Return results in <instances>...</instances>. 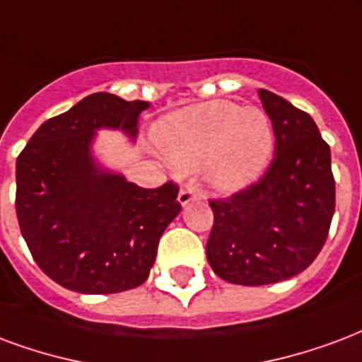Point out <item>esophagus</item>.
Returning a JSON list of instances; mask_svg holds the SVG:
<instances>
[{"label":"esophagus","mask_w":362,"mask_h":362,"mask_svg":"<svg viewBox=\"0 0 362 362\" xmlns=\"http://www.w3.org/2000/svg\"><path fill=\"white\" fill-rule=\"evenodd\" d=\"M199 189L195 188V186H184V188L178 192V202H180V205H188L189 202H194V199H197L199 197Z\"/></svg>","instance_id":"1"}]
</instances>
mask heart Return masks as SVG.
I'll return each instance as SVG.
<instances>
[{
  "mask_svg": "<svg viewBox=\"0 0 362 362\" xmlns=\"http://www.w3.org/2000/svg\"><path fill=\"white\" fill-rule=\"evenodd\" d=\"M155 138L174 167L194 170L207 163V180L221 192H238L255 182L274 151L267 115L232 101H211L168 115L155 128Z\"/></svg>",
  "mask_w": 362,
  "mask_h": 362,
  "instance_id": "1",
  "label": "heart"
}]
</instances>
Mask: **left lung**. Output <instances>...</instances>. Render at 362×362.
Returning <instances> with one entry per match:
<instances>
[{
  "mask_svg": "<svg viewBox=\"0 0 362 362\" xmlns=\"http://www.w3.org/2000/svg\"><path fill=\"white\" fill-rule=\"evenodd\" d=\"M274 130V157L263 176L224 199H209L207 261L216 276L264 286L296 276L320 253L336 209L330 146L309 113L259 90Z\"/></svg>",
  "mask_w": 362,
  "mask_h": 362,
  "instance_id": "left-lung-1",
  "label": "left lung"
}]
</instances>
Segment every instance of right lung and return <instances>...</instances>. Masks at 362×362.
<instances>
[{
  "mask_svg": "<svg viewBox=\"0 0 362 362\" xmlns=\"http://www.w3.org/2000/svg\"><path fill=\"white\" fill-rule=\"evenodd\" d=\"M147 101L88 95L47 119L17 157L15 209L34 261L80 293H119L144 284L165 228L180 213L178 184L140 188L95 168L90 155L101 127L138 132Z\"/></svg>",
  "mask_w": 362,
  "mask_h": 362,
  "instance_id": "1",
  "label": "right lung"
}]
</instances>
